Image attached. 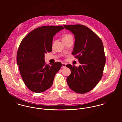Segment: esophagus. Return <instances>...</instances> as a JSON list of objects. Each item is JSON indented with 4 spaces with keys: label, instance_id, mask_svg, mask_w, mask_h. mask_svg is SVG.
Listing matches in <instances>:
<instances>
[{
    "label": "esophagus",
    "instance_id": "34e87169",
    "mask_svg": "<svg viewBox=\"0 0 122 122\" xmlns=\"http://www.w3.org/2000/svg\"><path fill=\"white\" fill-rule=\"evenodd\" d=\"M66 63H62V64H61V68H62V69L65 68L66 67Z\"/></svg>",
    "mask_w": 122,
    "mask_h": 122
}]
</instances>
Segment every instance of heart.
<instances>
[{
  "label": "heart",
  "instance_id": "obj_1",
  "mask_svg": "<svg viewBox=\"0 0 122 122\" xmlns=\"http://www.w3.org/2000/svg\"><path fill=\"white\" fill-rule=\"evenodd\" d=\"M70 36H71L70 35H69V34H68V35H66L64 37H70Z\"/></svg>",
  "mask_w": 122,
  "mask_h": 122
}]
</instances>
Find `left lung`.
I'll use <instances>...</instances> for the list:
<instances>
[{"mask_svg": "<svg viewBox=\"0 0 122 122\" xmlns=\"http://www.w3.org/2000/svg\"><path fill=\"white\" fill-rule=\"evenodd\" d=\"M64 27L75 36L72 54L81 64L79 67L66 66L71 70L67 82L75 92L85 93L95 87L102 76L106 63L103 45L100 37L86 26L64 25Z\"/></svg>", "mask_w": 122, "mask_h": 122, "instance_id": "left-lung-1", "label": "left lung"}]
</instances>
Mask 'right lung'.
I'll list each match as a JSON object with an SVG mask.
<instances>
[{
	"instance_id": "obj_1",
	"label": "right lung",
	"mask_w": 122,
	"mask_h": 122,
	"mask_svg": "<svg viewBox=\"0 0 122 122\" xmlns=\"http://www.w3.org/2000/svg\"><path fill=\"white\" fill-rule=\"evenodd\" d=\"M63 29L62 26L39 27L27 35L19 46L17 63L20 72L26 86L34 92L51 87L55 74L61 67L60 62L46 64L45 54L52 52L53 37Z\"/></svg>"
}]
</instances>
